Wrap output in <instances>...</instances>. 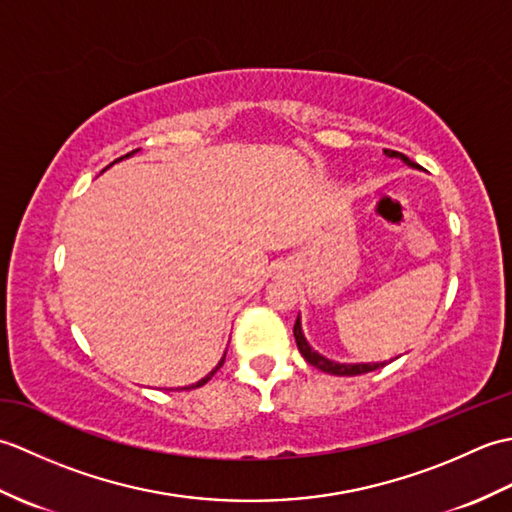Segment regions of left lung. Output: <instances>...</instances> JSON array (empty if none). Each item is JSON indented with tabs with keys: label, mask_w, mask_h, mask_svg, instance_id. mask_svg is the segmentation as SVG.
Returning <instances> with one entry per match:
<instances>
[{
	"label": "left lung",
	"mask_w": 512,
	"mask_h": 512,
	"mask_svg": "<svg viewBox=\"0 0 512 512\" xmlns=\"http://www.w3.org/2000/svg\"><path fill=\"white\" fill-rule=\"evenodd\" d=\"M385 156L389 158H400L405 165L413 167V169H420L416 162H411L405 154H400V151H391V149H385ZM295 341H297V347L301 356L306 358V361L310 365H314L317 369H321V372L325 374H334V376H358V374H367V372H374V369H380L389 365L387 361L383 363H336V361H330V358H325L323 354H319L314 347L308 343L306 336H303V330H301V317H297V323H295Z\"/></svg>",
	"instance_id": "1"
}]
</instances>
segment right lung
<instances>
[{
	"label": "right lung",
	"instance_id": "obj_1",
	"mask_svg": "<svg viewBox=\"0 0 512 512\" xmlns=\"http://www.w3.org/2000/svg\"><path fill=\"white\" fill-rule=\"evenodd\" d=\"M136 151H138V149H136ZM136 151H132V154H127V156H121V158H118V160H123V158H129V156H134V154H136ZM118 160H114V162H118ZM114 162H112V165H114ZM224 358H226V352H224V356L220 358V363H217V365H215V367L211 369V372H209V374H206L204 378H200V380H198V383H193V385H189V387H182V389H195V387H202L204 383H209V380L213 378V374L217 372V369H220V367L224 365Z\"/></svg>",
	"mask_w": 512,
	"mask_h": 512
}]
</instances>
